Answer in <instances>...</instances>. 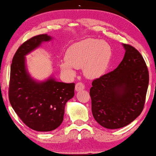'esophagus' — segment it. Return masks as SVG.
<instances>
[{
	"label": "esophagus",
	"mask_w": 156,
	"mask_h": 156,
	"mask_svg": "<svg viewBox=\"0 0 156 156\" xmlns=\"http://www.w3.org/2000/svg\"><path fill=\"white\" fill-rule=\"evenodd\" d=\"M85 89V85L82 83H77L76 84V91L83 90Z\"/></svg>",
	"instance_id": "34e87169"
}]
</instances>
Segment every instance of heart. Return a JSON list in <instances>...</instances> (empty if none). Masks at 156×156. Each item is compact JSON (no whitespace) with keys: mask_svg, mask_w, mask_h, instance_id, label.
<instances>
[{"mask_svg":"<svg viewBox=\"0 0 156 156\" xmlns=\"http://www.w3.org/2000/svg\"><path fill=\"white\" fill-rule=\"evenodd\" d=\"M113 56L112 47L101 39L89 38L70 46L66 57L60 62L63 73L74 76L75 69L83 67L87 78H98L106 73Z\"/></svg>","mask_w":156,"mask_h":156,"instance_id":"heart-1","label":"heart"}]
</instances>
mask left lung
Masks as SVG:
<instances>
[{
	"mask_svg": "<svg viewBox=\"0 0 156 156\" xmlns=\"http://www.w3.org/2000/svg\"><path fill=\"white\" fill-rule=\"evenodd\" d=\"M122 45L125 54L122 62L113 71L94 80L90 90L93 117L109 129L122 128L139 117L148 86L143 56L132 46Z\"/></svg>",
	"mask_w": 156,
	"mask_h": 156,
	"instance_id": "obj_1",
	"label": "left lung"
}]
</instances>
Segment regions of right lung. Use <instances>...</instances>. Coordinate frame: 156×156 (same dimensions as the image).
Listing matches in <instances>:
<instances>
[{
  "mask_svg": "<svg viewBox=\"0 0 156 156\" xmlns=\"http://www.w3.org/2000/svg\"><path fill=\"white\" fill-rule=\"evenodd\" d=\"M51 39L47 34L28 39L15 52L10 66V105L22 121L37 131L58 128L63 120L66 103L74 96L75 83L58 82L52 76L37 81L28 73L25 56Z\"/></svg>",
  "mask_w": 156,
  "mask_h": 156,
  "instance_id": "obj_1",
  "label": "right lung"
}]
</instances>
